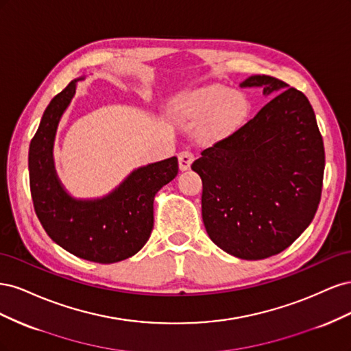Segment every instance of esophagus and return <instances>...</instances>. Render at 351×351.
Wrapping results in <instances>:
<instances>
[{
  "mask_svg": "<svg viewBox=\"0 0 351 351\" xmlns=\"http://www.w3.org/2000/svg\"><path fill=\"white\" fill-rule=\"evenodd\" d=\"M193 161H195V155L190 151H183V152L178 154V165H180V169H182V171H186V169H189Z\"/></svg>",
  "mask_w": 351,
  "mask_h": 351,
  "instance_id": "esophagus-1",
  "label": "esophagus"
}]
</instances>
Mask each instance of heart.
I'll list each match as a JSON object with an SVG mask.
<instances>
[{
    "instance_id": "heart-1",
    "label": "heart",
    "mask_w": 351,
    "mask_h": 351,
    "mask_svg": "<svg viewBox=\"0 0 351 351\" xmlns=\"http://www.w3.org/2000/svg\"><path fill=\"white\" fill-rule=\"evenodd\" d=\"M182 112L189 119L204 120L210 117L209 134L221 136L246 115L247 102L240 93H230L222 86H209L195 92L182 105Z\"/></svg>"
}]
</instances>
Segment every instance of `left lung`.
Listing matches in <instances>:
<instances>
[{"label":"left lung","mask_w":351,"mask_h":351,"mask_svg":"<svg viewBox=\"0 0 351 351\" xmlns=\"http://www.w3.org/2000/svg\"><path fill=\"white\" fill-rule=\"evenodd\" d=\"M244 84L275 93L258 114L202 151L200 178L208 236L232 256L278 254L309 227L321 202L325 149L306 95L271 76Z\"/></svg>","instance_id":"obj_1"}]
</instances>
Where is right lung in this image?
Listing matches in <instances>:
<instances>
[{"mask_svg": "<svg viewBox=\"0 0 351 351\" xmlns=\"http://www.w3.org/2000/svg\"><path fill=\"white\" fill-rule=\"evenodd\" d=\"M79 80H71L52 98L30 142V195L39 222L58 246L82 259L114 263L133 256L149 239L155 193L177 176L178 161L173 156L136 169L101 200L71 199L57 180L52 143Z\"/></svg>", "mask_w": 351, "mask_h": 351, "instance_id": "1", "label": "right lung"}]
</instances>
